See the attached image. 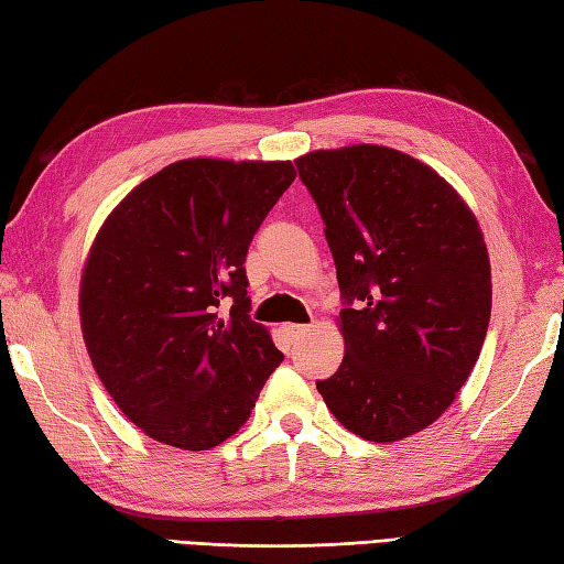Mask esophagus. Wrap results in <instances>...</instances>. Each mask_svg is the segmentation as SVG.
Wrapping results in <instances>:
<instances>
[{"label":"esophagus","mask_w":564,"mask_h":564,"mask_svg":"<svg viewBox=\"0 0 564 564\" xmlns=\"http://www.w3.org/2000/svg\"><path fill=\"white\" fill-rule=\"evenodd\" d=\"M307 329H310V327H305V325H283V334H285V337H289L291 341L301 339Z\"/></svg>","instance_id":"esophagus-1"}]
</instances>
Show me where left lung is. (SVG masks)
Masks as SVG:
<instances>
[{
    "instance_id": "obj_1",
    "label": "left lung",
    "mask_w": 564,
    "mask_h": 564,
    "mask_svg": "<svg viewBox=\"0 0 564 564\" xmlns=\"http://www.w3.org/2000/svg\"><path fill=\"white\" fill-rule=\"evenodd\" d=\"M337 263L344 361L317 382L351 434L390 443L434 424L465 386L492 313L475 213L429 164L386 145L295 160Z\"/></svg>"
}]
</instances>
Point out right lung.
<instances>
[{
	"instance_id": "right-lung-1",
	"label": "right lung",
	"mask_w": 564,
	"mask_h": 564,
	"mask_svg": "<svg viewBox=\"0 0 564 564\" xmlns=\"http://www.w3.org/2000/svg\"><path fill=\"white\" fill-rule=\"evenodd\" d=\"M293 178L291 162L178 160L130 191L94 237L79 281L84 344L118 410L150 438L218 446L283 361L249 319L245 257Z\"/></svg>"
}]
</instances>
